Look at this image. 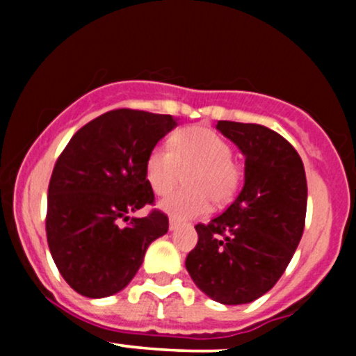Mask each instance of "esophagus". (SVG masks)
<instances>
[{
    "mask_svg": "<svg viewBox=\"0 0 356 356\" xmlns=\"http://www.w3.org/2000/svg\"><path fill=\"white\" fill-rule=\"evenodd\" d=\"M177 226H179V222H177V220H175L174 218H170V219H169V229H170V231L177 229Z\"/></svg>",
    "mask_w": 356,
    "mask_h": 356,
    "instance_id": "34e87169",
    "label": "esophagus"
}]
</instances>
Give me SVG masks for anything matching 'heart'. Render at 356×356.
I'll return each instance as SVG.
<instances>
[{
	"mask_svg": "<svg viewBox=\"0 0 356 356\" xmlns=\"http://www.w3.org/2000/svg\"><path fill=\"white\" fill-rule=\"evenodd\" d=\"M189 189L174 192L161 207L174 219L206 214L209 201L231 202L243 182V167L232 157V147L207 127H187L175 132L169 145H155L145 161V175L155 194L165 195L182 182Z\"/></svg>",
	"mask_w": 356,
	"mask_h": 356,
	"instance_id": "obj_1",
	"label": "heart"
}]
</instances>
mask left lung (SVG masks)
<instances>
[{
  "instance_id": "1",
  "label": "left lung",
  "mask_w": 356,
  "mask_h": 356,
  "mask_svg": "<svg viewBox=\"0 0 356 356\" xmlns=\"http://www.w3.org/2000/svg\"><path fill=\"white\" fill-rule=\"evenodd\" d=\"M218 130L246 157L244 187L222 214L197 224L186 268L222 305L251 303L283 276L305 229V167L295 147L259 124L219 120Z\"/></svg>"
}]
</instances>
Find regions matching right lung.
I'll return each instance as SVG.
<instances>
[{"mask_svg":"<svg viewBox=\"0 0 356 356\" xmlns=\"http://www.w3.org/2000/svg\"><path fill=\"white\" fill-rule=\"evenodd\" d=\"M177 122L170 115L117 108L93 118L70 138L48 186L47 239L63 280L80 295L105 298L124 289L150 243L169 229L154 206L145 175L150 149Z\"/></svg>","mask_w":356,"mask_h":356,"instance_id":"1","label":"right lung"}]
</instances>
